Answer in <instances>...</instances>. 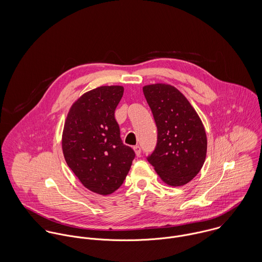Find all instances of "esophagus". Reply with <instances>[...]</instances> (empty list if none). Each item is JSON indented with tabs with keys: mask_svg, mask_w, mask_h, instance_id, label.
I'll return each mask as SVG.
<instances>
[{
	"mask_svg": "<svg viewBox=\"0 0 262 262\" xmlns=\"http://www.w3.org/2000/svg\"><path fill=\"white\" fill-rule=\"evenodd\" d=\"M133 149L135 151V154H136L137 156H140V154H141V148H140V146H134Z\"/></svg>",
	"mask_w": 262,
	"mask_h": 262,
	"instance_id": "obj_1",
	"label": "esophagus"
}]
</instances>
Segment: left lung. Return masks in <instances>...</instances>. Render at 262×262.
Here are the masks:
<instances>
[{
	"label": "left lung",
	"instance_id": "left-lung-1",
	"mask_svg": "<svg viewBox=\"0 0 262 262\" xmlns=\"http://www.w3.org/2000/svg\"><path fill=\"white\" fill-rule=\"evenodd\" d=\"M143 93L157 126V145L148 161L165 185L185 186L200 172L206 159L203 122L185 95L173 85L147 84Z\"/></svg>",
	"mask_w": 262,
	"mask_h": 262
}]
</instances>
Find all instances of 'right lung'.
<instances>
[{"label":"right lung","instance_id":"right-lung-1","mask_svg":"<svg viewBox=\"0 0 262 262\" xmlns=\"http://www.w3.org/2000/svg\"><path fill=\"white\" fill-rule=\"evenodd\" d=\"M122 85H102L81 95L68 113L62 131L64 159L81 185L102 195L122 186L133 149L123 144L115 110Z\"/></svg>","mask_w":262,"mask_h":262}]
</instances>
